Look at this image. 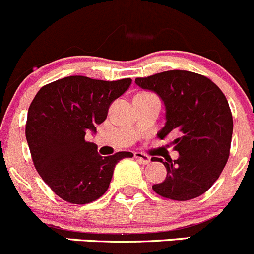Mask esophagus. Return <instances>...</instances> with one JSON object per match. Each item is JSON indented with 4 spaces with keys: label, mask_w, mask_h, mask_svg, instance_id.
Returning <instances> with one entry per match:
<instances>
[{
    "label": "esophagus",
    "mask_w": 254,
    "mask_h": 254,
    "mask_svg": "<svg viewBox=\"0 0 254 254\" xmlns=\"http://www.w3.org/2000/svg\"><path fill=\"white\" fill-rule=\"evenodd\" d=\"M135 158H137V160L140 161V162L142 163V165H148V163L151 162V158L148 157L146 153H142V152H135L134 153Z\"/></svg>",
    "instance_id": "esophagus-1"
}]
</instances>
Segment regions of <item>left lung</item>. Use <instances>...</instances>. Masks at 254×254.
<instances>
[{
  "instance_id": "1",
  "label": "left lung",
  "mask_w": 254,
  "mask_h": 254,
  "mask_svg": "<svg viewBox=\"0 0 254 254\" xmlns=\"http://www.w3.org/2000/svg\"><path fill=\"white\" fill-rule=\"evenodd\" d=\"M135 83L161 97L166 107V124L160 139L177 134L171 145L178 151L177 160L162 162L167 177L152 189L163 198L186 201L198 198L215 183L230 156L231 109L221 89L205 76L171 70Z\"/></svg>"
}]
</instances>
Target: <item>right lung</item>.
I'll use <instances>...</instances> for the list:
<instances>
[{
  "mask_svg": "<svg viewBox=\"0 0 254 254\" xmlns=\"http://www.w3.org/2000/svg\"><path fill=\"white\" fill-rule=\"evenodd\" d=\"M131 78L102 81L68 76L45 84L28 109L25 137L33 163L51 190L71 204H88L108 189L115 165L131 152L102 157L87 131L106 120Z\"/></svg>",
  "mask_w": 254,
  "mask_h": 254,
  "instance_id": "add662e5",
  "label": "right lung"
}]
</instances>
